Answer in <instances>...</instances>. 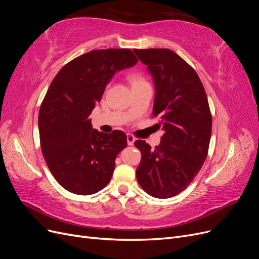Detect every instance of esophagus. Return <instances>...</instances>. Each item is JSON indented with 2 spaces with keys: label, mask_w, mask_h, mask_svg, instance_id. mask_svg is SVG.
<instances>
[{
  "label": "esophagus",
  "mask_w": 259,
  "mask_h": 259,
  "mask_svg": "<svg viewBox=\"0 0 259 259\" xmlns=\"http://www.w3.org/2000/svg\"><path fill=\"white\" fill-rule=\"evenodd\" d=\"M126 138H127V145L128 146H133L134 145V143H135V140H136V138L133 136L132 134H127L126 135Z\"/></svg>",
  "instance_id": "esophagus-1"
}]
</instances>
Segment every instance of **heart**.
<instances>
[{
    "label": "heart",
    "mask_w": 259,
    "mask_h": 259,
    "mask_svg": "<svg viewBox=\"0 0 259 259\" xmlns=\"http://www.w3.org/2000/svg\"><path fill=\"white\" fill-rule=\"evenodd\" d=\"M130 81L132 83V86L133 85H137V84H143V83H147L145 81L144 77L142 75L139 74H132L130 75Z\"/></svg>",
    "instance_id": "b5f03b06"
}]
</instances>
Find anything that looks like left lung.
<instances>
[{"mask_svg":"<svg viewBox=\"0 0 259 259\" xmlns=\"http://www.w3.org/2000/svg\"><path fill=\"white\" fill-rule=\"evenodd\" d=\"M153 77V116L164 134L154 149L145 140L136 169L140 187L151 197L167 199L184 191L204 163L211 134L206 93L194 69L167 49L134 50Z\"/></svg>","mask_w":259,"mask_h":259,"instance_id":"obj_1","label":"left lung"}]
</instances>
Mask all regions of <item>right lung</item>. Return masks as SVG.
I'll return each mask as SVG.
<instances>
[{"label":"right lung","instance_id":"1","mask_svg":"<svg viewBox=\"0 0 259 259\" xmlns=\"http://www.w3.org/2000/svg\"><path fill=\"white\" fill-rule=\"evenodd\" d=\"M137 61L127 49L91 51L54 77L38 112V132L45 162L66 190L89 195L110 182L116 155L127 146L126 135L94 130L89 116L114 73Z\"/></svg>","mask_w":259,"mask_h":259}]
</instances>
